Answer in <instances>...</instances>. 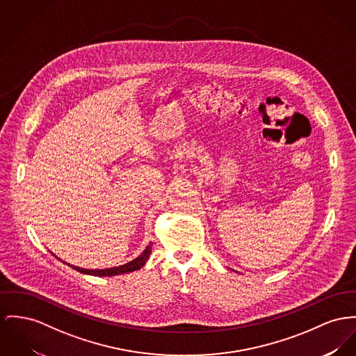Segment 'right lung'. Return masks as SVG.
I'll list each match as a JSON object with an SVG mask.
<instances>
[{
    "instance_id": "1",
    "label": "right lung",
    "mask_w": 356,
    "mask_h": 356,
    "mask_svg": "<svg viewBox=\"0 0 356 356\" xmlns=\"http://www.w3.org/2000/svg\"><path fill=\"white\" fill-rule=\"evenodd\" d=\"M152 248V243H149L147 245V248L143 251L142 254L134 259V261H128L122 266L119 267H112V268H104V270H88V268H81V267H76V266H72L70 263H66L67 266H72L74 270L82 273V274H88V275H95V277H113V275H120V274H127V273H132V271H136L139 268H142L143 266L145 264L147 259L149 258L151 255V250ZM58 258V257H56ZM59 259V258H58ZM60 261V259H59Z\"/></svg>"
}]
</instances>
